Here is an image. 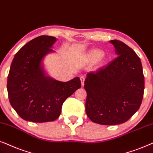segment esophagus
<instances>
[{"label": "esophagus", "mask_w": 153, "mask_h": 153, "mask_svg": "<svg viewBox=\"0 0 153 153\" xmlns=\"http://www.w3.org/2000/svg\"><path fill=\"white\" fill-rule=\"evenodd\" d=\"M80 80H81V82H82V85L83 86L84 85V83H85V77L84 75H82V76L80 77Z\"/></svg>", "instance_id": "esophagus-1"}]
</instances>
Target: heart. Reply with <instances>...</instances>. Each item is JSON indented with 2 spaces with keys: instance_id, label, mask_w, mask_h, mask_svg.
<instances>
[{
  "instance_id": "obj_1",
  "label": "heart",
  "mask_w": 153,
  "mask_h": 153,
  "mask_svg": "<svg viewBox=\"0 0 153 153\" xmlns=\"http://www.w3.org/2000/svg\"><path fill=\"white\" fill-rule=\"evenodd\" d=\"M103 55V52L100 50H93L91 51L90 53V56L92 59H98L101 57V56Z\"/></svg>"
}]
</instances>
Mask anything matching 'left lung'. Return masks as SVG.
<instances>
[{
    "label": "left lung",
    "instance_id": "1",
    "mask_svg": "<svg viewBox=\"0 0 153 153\" xmlns=\"http://www.w3.org/2000/svg\"><path fill=\"white\" fill-rule=\"evenodd\" d=\"M117 56L107 66L90 72L85 80V111L94 123L115 125L127 122L139 109L144 93L141 62L123 42L110 41Z\"/></svg>",
    "mask_w": 153,
    "mask_h": 153
}]
</instances>
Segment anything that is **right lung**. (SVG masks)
I'll return each instance as SVG.
<instances>
[{"label":"right lung","instance_id":"add662e5","mask_svg":"<svg viewBox=\"0 0 153 153\" xmlns=\"http://www.w3.org/2000/svg\"><path fill=\"white\" fill-rule=\"evenodd\" d=\"M56 38L40 36L27 42L16 53L7 76L10 104L24 120L45 123L59 117L67 98L81 87L76 77L63 82L47 77L42 59L52 52Z\"/></svg>","mask_w":153,"mask_h":153}]
</instances>
